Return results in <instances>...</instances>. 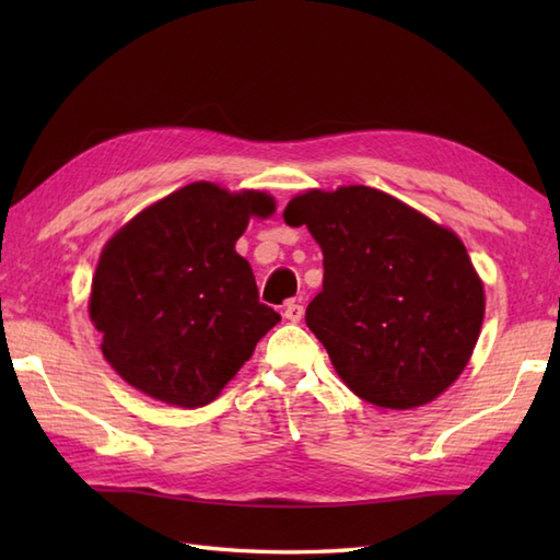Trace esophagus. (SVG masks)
Wrapping results in <instances>:
<instances>
[{
    "label": "esophagus",
    "mask_w": 560,
    "mask_h": 560,
    "mask_svg": "<svg viewBox=\"0 0 560 560\" xmlns=\"http://www.w3.org/2000/svg\"><path fill=\"white\" fill-rule=\"evenodd\" d=\"M303 305L301 303H295V301H291V303H287V307H283V317L289 319V323H301L303 319Z\"/></svg>",
    "instance_id": "esophagus-1"
}]
</instances>
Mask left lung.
Returning a JSON list of instances; mask_svg holds the SVG:
<instances>
[{"mask_svg":"<svg viewBox=\"0 0 560 560\" xmlns=\"http://www.w3.org/2000/svg\"><path fill=\"white\" fill-rule=\"evenodd\" d=\"M323 247V291L305 325L347 387L413 409L455 383L477 347L483 283L459 237L380 189H311L283 209Z\"/></svg>","mask_w":560,"mask_h":560,"instance_id":"obj_1","label":"left lung"}]
</instances>
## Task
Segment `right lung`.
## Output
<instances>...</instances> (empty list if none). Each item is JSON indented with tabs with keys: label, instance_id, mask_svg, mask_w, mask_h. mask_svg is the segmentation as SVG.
<instances>
[{
	"label": "right lung",
	"instance_id": "obj_1",
	"mask_svg": "<svg viewBox=\"0 0 560 560\" xmlns=\"http://www.w3.org/2000/svg\"><path fill=\"white\" fill-rule=\"evenodd\" d=\"M273 199L211 183L185 185L122 225L103 247L89 313L125 383L175 407L213 401L279 323L259 303L235 241Z\"/></svg>",
	"mask_w": 560,
	"mask_h": 560
}]
</instances>
